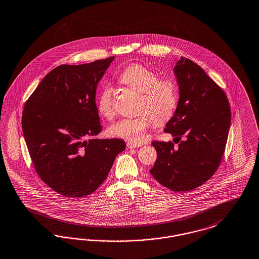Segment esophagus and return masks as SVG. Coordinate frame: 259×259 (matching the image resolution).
<instances>
[{"label":"esophagus","mask_w":259,"mask_h":259,"mask_svg":"<svg viewBox=\"0 0 259 259\" xmlns=\"http://www.w3.org/2000/svg\"><path fill=\"white\" fill-rule=\"evenodd\" d=\"M142 145L140 144H134V143H127V147L132 149V148H137V147H140Z\"/></svg>","instance_id":"obj_1"}]
</instances>
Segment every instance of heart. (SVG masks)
<instances>
[{"label": "heart", "mask_w": 259, "mask_h": 259, "mask_svg": "<svg viewBox=\"0 0 259 259\" xmlns=\"http://www.w3.org/2000/svg\"><path fill=\"white\" fill-rule=\"evenodd\" d=\"M119 83L136 93H141L136 117L121 118L108 128L112 137L124 139L132 143L144 142L152 124L169 120L177 106V88L171 80L159 79V75L145 65L134 63L127 66L118 76ZM97 111L101 116L111 119L114 115V92L106 87L97 97Z\"/></svg>", "instance_id": "obj_1"}]
</instances>
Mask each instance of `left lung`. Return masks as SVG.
Wrapping results in <instances>:
<instances>
[{"label": "left lung", "mask_w": 259, "mask_h": 259, "mask_svg": "<svg viewBox=\"0 0 259 259\" xmlns=\"http://www.w3.org/2000/svg\"><path fill=\"white\" fill-rule=\"evenodd\" d=\"M174 72L179 100L164 131L178 142L183 136L185 140L177 148L171 142H153L157 159L149 171L161 185L187 192L204 184L217 170L231 113L226 93L197 63L182 57Z\"/></svg>", "instance_id": "8db88e82"}]
</instances>
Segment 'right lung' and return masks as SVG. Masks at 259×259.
Returning <instances> with one entry per match:
<instances>
[{"label":"right lung","mask_w":259,"mask_h":259,"mask_svg":"<svg viewBox=\"0 0 259 259\" xmlns=\"http://www.w3.org/2000/svg\"><path fill=\"white\" fill-rule=\"evenodd\" d=\"M114 59L56 67L24 106L22 129L34 168L62 196L93 194L126 147L120 139L94 138L102 129L96 88Z\"/></svg>","instance_id":"obj_1"}]
</instances>
